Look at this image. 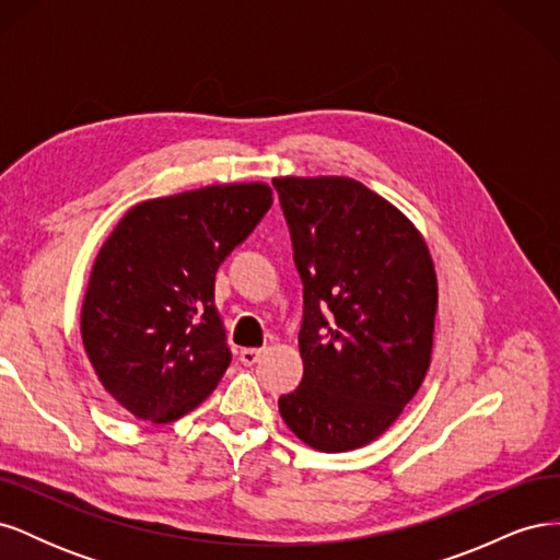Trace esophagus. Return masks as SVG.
Segmentation results:
<instances>
[{
	"mask_svg": "<svg viewBox=\"0 0 560 560\" xmlns=\"http://www.w3.org/2000/svg\"><path fill=\"white\" fill-rule=\"evenodd\" d=\"M261 354H264V350H259V348H245V350H241V362L245 366H252L261 360Z\"/></svg>",
	"mask_w": 560,
	"mask_h": 560,
	"instance_id": "obj_1",
	"label": "esophagus"
}]
</instances>
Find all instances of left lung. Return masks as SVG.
<instances>
[{
	"label": "left lung",
	"instance_id": "left-lung-1",
	"mask_svg": "<svg viewBox=\"0 0 560 560\" xmlns=\"http://www.w3.org/2000/svg\"><path fill=\"white\" fill-rule=\"evenodd\" d=\"M303 282L301 385L278 399L303 444L374 442L425 381L436 273L418 229L350 177L273 179Z\"/></svg>",
	"mask_w": 560,
	"mask_h": 560
}]
</instances>
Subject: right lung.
Returning a JSON list of instances; mask_svg holds the SVG:
<instances>
[{
    "label": "right lung",
    "instance_id": "1",
    "mask_svg": "<svg viewBox=\"0 0 560 560\" xmlns=\"http://www.w3.org/2000/svg\"><path fill=\"white\" fill-rule=\"evenodd\" d=\"M273 206L268 184H212L138 202L91 270L81 338L95 374L128 413L173 422L231 364L214 276Z\"/></svg>",
    "mask_w": 560,
    "mask_h": 560
}]
</instances>
